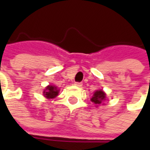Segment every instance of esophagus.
Here are the masks:
<instances>
[{
	"mask_svg": "<svg viewBox=\"0 0 150 150\" xmlns=\"http://www.w3.org/2000/svg\"><path fill=\"white\" fill-rule=\"evenodd\" d=\"M74 85L78 87V88H81V87L83 86V83H74Z\"/></svg>",
	"mask_w": 150,
	"mask_h": 150,
	"instance_id": "1",
	"label": "esophagus"
}]
</instances>
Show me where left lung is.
I'll use <instances>...</instances> for the list:
<instances>
[{"label": "left lung", "instance_id": "obj_1", "mask_svg": "<svg viewBox=\"0 0 150 150\" xmlns=\"http://www.w3.org/2000/svg\"><path fill=\"white\" fill-rule=\"evenodd\" d=\"M106 98V94L103 90H98L93 93V98H91V101L94 103L96 105H99L102 103V102L105 100Z\"/></svg>", "mask_w": 150, "mask_h": 150}]
</instances>
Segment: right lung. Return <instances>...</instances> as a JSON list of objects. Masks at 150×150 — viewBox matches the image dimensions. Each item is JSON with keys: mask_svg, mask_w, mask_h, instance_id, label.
<instances>
[{"mask_svg": "<svg viewBox=\"0 0 150 150\" xmlns=\"http://www.w3.org/2000/svg\"><path fill=\"white\" fill-rule=\"evenodd\" d=\"M58 93H59V90L57 89V87L52 86V85H48L46 89L43 91V95L45 98H54L57 96L58 95Z\"/></svg>", "mask_w": 150, "mask_h": 150, "instance_id": "right-lung-1", "label": "right lung"}]
</instances>
